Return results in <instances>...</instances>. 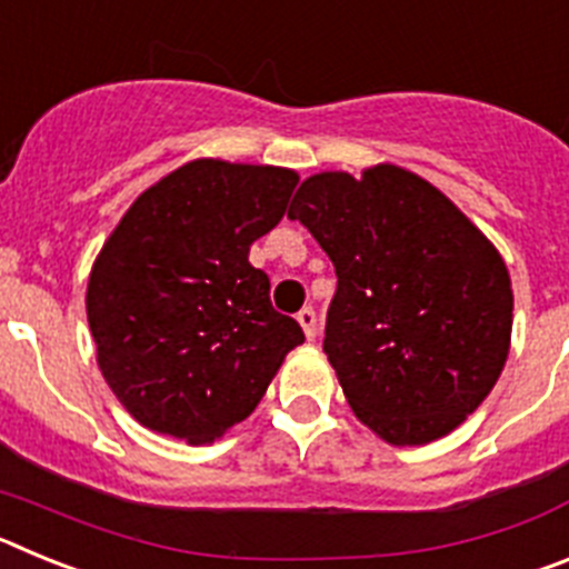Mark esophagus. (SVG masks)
<instances>
[{"label":"esophagus","instance_id":"esophagus-1","mask_svg":"<svg viewBox=\"0 0 569 569\" xmlns=\"http://www.w3.org/2000/svg\"><path fill=\"white\" fill-rule=\"evenodd\" d=\"M296 319H299L305 336H308V339H316V330H319V328H316V310L313 308H301Z\"/></svg>","mask_w":569,"mask_h":569}]
</instances>
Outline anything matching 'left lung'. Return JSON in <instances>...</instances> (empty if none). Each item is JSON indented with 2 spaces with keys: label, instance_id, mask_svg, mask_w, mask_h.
I'll return each instance as SVG.
<instances>
[{
  "label": "left lung",
  "instance_id": "obj_1",
  "mask_svg": "<svg viewBox=\"0 0 569 569\" xmlns=\"http://www.w3.org/2000/svg\"><path fill=\"white\" fill-rule=\"evenodd\" d=\"M288 216L336 268L325 353L353 413L390 445L456 430L510 353L499 250L441 190L396 164L361 179L310 176Z\"/></svg>",
  "mask_w": 569,
  "mask_h": 569
}]
</instances>
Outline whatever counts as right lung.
I'll use <instances>...</instances> for the list:
<instances>
[{
	"label": "right lung",
	"instance_id": "add662e5",
	"mask_svg": "<svg viewBox=\"0 0 569 569\" xmlns=\"http://www.w3.org/2000/svg\"><path fill=\"white\" fill-rule=\"evenodd\" d=\"M296 182L284 168L196 159L144 190L104 241L88 325L104 381L139 425L213 441L253 413L305 341L248 261Z\"/></svg>",
	"mask_w": 569,
	"mask_h": 569
}]
</instances>
